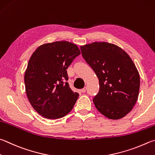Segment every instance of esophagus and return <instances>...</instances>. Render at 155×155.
Here are the masks:
<instances>
[{
  "label": "esophagus",
  "instance_id": "34e87169",
  "mask_svg": "<svg viewBox=\"0 0 155 155\" xmlns=\"http://www.w3.org/2000/svg\"><path fill=\"white\" fill-rule=\"evenodd\" d=\"M86 90H87V88H86V87H84L83 89H81V91H82L83 93H85V92H86Z\"/></svg>",
  "mask_w": 155,
  "mask_h": 155
}]
</instances>
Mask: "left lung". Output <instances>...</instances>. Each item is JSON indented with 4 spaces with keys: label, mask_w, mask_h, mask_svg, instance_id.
Listing matches in <instances>:
<instances>
[{
    "label": "left lung",
    "mask_w": 155,
    "mask_h": 155,
    "mask_svg": "<svg viewBox=\"0 0 155 155\" xmlns=\"http://www.w3.org/2000/svg\"><path fill=\"white\" fill-rule=\"evenodd\" d=\"M80 48L99 79V92L93 100L95 108L108 119L124 117L136 104L140 90V74L131 58L119 46L106 42Z\"/></svg>",
    "instance_id": "left-lung-1"
}]
</instances>
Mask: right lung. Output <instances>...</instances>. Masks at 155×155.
<instances>
[{"mask_svg":"<svg viewBox=\"0 0 155 155\" xmlns=\"http://www.w3.org/2000/svg\"><path fill=\"white\" fill-rule=\"evenodd\" d=\"M81 54L68 41L39 46L32 53L24 74L26 93L30 104L42 117L62 118L72 110L78 94L70 88L66 69Z\"/></svg>","mask_w":155,"mask_h":155,"instance_id":"obj_1","label":"right lung"}]
</instances>
